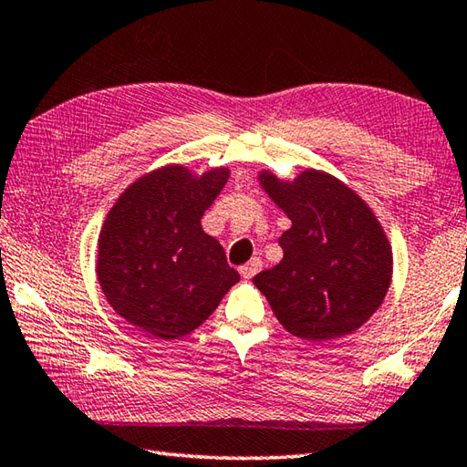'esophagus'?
<instances>
[{"instance_id":"34e87169","label":"esophagus","mask_w":467,"mask_h":467,"mask_svg":"<svg viewBox=\"0 0 467 467\" xmlns=\"http://www.w3.org/2000/svg\"><path fill=\"white\" fill-rule=\"evenodd\" d=\"M261 267H263L261 259H259V257H253L249 263H244V265H243L239 271H241V275H243L244 279H251L253 275L259 274Z\"/></svg>"}]
</instances>
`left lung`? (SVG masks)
<instances>
[{"label":"left lung","instance_id":"8db88e82","mask_svg":"<svg viewBox=\"0 0 467 467\" xmlns=\"http://www.w3.org/2000/svg\"><path fill=\"white\" fill-rule=\"evenodd\" d=\"M259 182L292 220L279 236L284 259L253 277L275 318L304 341L358 330L384 302L392 249L366 202L317 169L292 183L263 171Z\"/></svg>","mask_w":467,"mask_h":467}]
</instances>
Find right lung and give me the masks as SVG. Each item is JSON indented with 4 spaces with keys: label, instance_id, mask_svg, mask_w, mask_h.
I'll list each match as a JSON object with an SVG mask.
<instances>
[{
    "label": "right lung",
    "instance_id": "add662e5",
    "mask_svg": "<svg viewBox=\"0 0 467 467\" xmlns=\"http://www.w3.org/2000/svg\"><path fill=\"white\" fill-rule=\"evenodd\" d=\"M226 182L223 167L196 180L167 165L118 198L98 243V279L116 315L173 341L216 310L241 275L200 220Z\"/></svg>",
    "mask_w": 467,
    "mask_h": 467
}]
</instances>
